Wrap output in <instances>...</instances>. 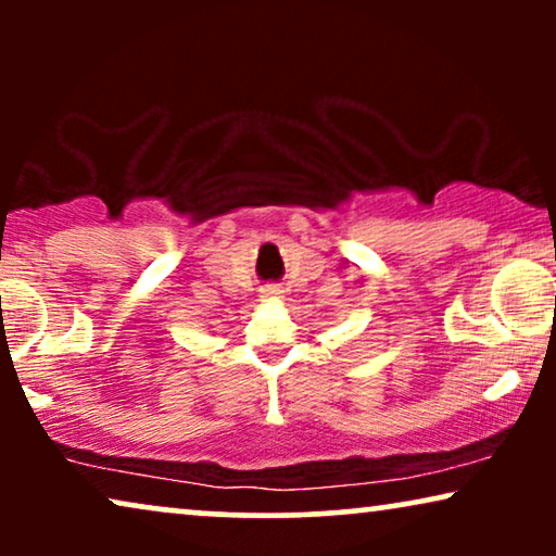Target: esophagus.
<instances>
[{"label":"esophagus","mask_w":556,"mask_h":556,"mask_svg":"<svg viewBox=\"0 0 556 556\" xmlns=\"http://www.w3.org/2000/svg\"><path fill=\"white\" fill-rule=\"evenodd\" d=\"M280 293H283V288L278 283H268L261 288V299H280Z\"/></svg>","instance_id":"34e87169"}]
</instances>
